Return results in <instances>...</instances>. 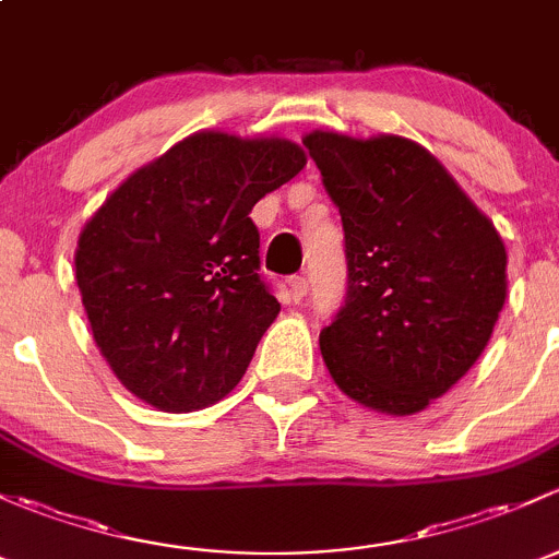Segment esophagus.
Masks as SVG:
<instances>
[{
  "instance_id": "1",
  "label": "esophagus",
  "mask_w": 559,
  "mask_h": 559,
  "mask_svg": "<svg viewBox=\"0 0 559 559\" xmlns=\"http://www.w3.org/2000/svg\"><path fill=\"white\" fill-rule=\"evenodd\" d=\"M287 285H290V296L296 298V301H301V298L307 296V290H309V280L307 277H290V280H287Z\"/></svg>"
}]
</instances>
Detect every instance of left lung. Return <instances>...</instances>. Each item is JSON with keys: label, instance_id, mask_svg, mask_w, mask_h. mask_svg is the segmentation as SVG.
<instances>
[{"label": "left lung", "instance_id": "8db88e82", "mask_svg": "<svg viewBox=\"0 0 559 559\" xmlns=\"http://www.w3.org/2000/svg\"><path fill=\"white\" fill-rule=\"evenodd\" d=\"M338 206L347 298L320 349L377 412H423L485 353L506 301V247L450 171L395 134L304 136Z\"/></svg>", "mask_w": 559, "mask_h": 559}]
</instances>
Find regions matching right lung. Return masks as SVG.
Wrapping results in <instances>:
<instances>
[{
	"label": "right lung",
	"instance_id": "add662e5",
	"mask_svg": "<svg viewBox=\"0 0 559 559\" xmlns=\"http://www.w3.org/2000/svg\"><path fill=\"white\" fill-rule=\"evenodd\" d=\"M307 166L290 140L199 131L136 169L74 252L99 353L129 393L195 412L231 393L280 314L250 212Z\"/></svg>",
	"mask_w": 559,
	"mask_h": 559
}]
</instances>
